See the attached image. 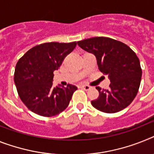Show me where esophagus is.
<instances>
[{"label":"esophagus","mask_w":154,"mask_h":154,"mask_svg":"<svg viewBox=\"0 0 154 154\" xmlns=\"http://www.w3.org/2000/svg\"><path fill=\"white\" fill-rule=\"evenodd\" d=\"M81 88H82L84 90H85V91H88V90H89V89L91 88V87L88 86V85H81Z\"/></svg>","instance_id":"1"}]
</instances>
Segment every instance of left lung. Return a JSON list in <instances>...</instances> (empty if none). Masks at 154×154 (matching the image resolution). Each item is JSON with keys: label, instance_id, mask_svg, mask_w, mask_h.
Returning a JSON list of instances; mask_svg holds the SVG:
<instances>
[{"label": "left lung", "instance_id": "left-lung-1", "mask_svg": "<svg viewBox=\"0 0 154 154\" xmlns=\"http://www.w3.org/2000/svg\"><path fill=\"white\" fill-rule=\"evenodd\" d=\"M81 48L95 55L99 69L108 74L109 88L96 87L99 96L91 101L95 109L113 113L129 106L136 96L142 69L136 54L125 44L112 38L97 37L78 41Z\"/></svg>", "mask_w": 154, "mask_h": 154}]
</instances>
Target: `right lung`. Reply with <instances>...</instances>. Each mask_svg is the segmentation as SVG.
I'll return each mask as SVG.
<instances>
[{
  "label": "right lung",
  "mask_w": 154,
  "mask_h": 154,
  "mask_svg": "<svg viewBox=\"0 0 154 154\" xmlns=\"http://www.w3.org/2000/svg\"><path fill=\"white\" fill-rule=\"evenodd\" d=\"M76 45L77 42L41 44L29 49L18 61L14 81L20 99L29 110L52 117L68 106L77 88L73 85L55 87L53 72L58 70Z\"/></svg>",
  "instance_id": "right-lung-1"
}]
</instances>
